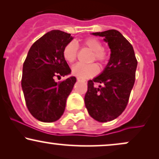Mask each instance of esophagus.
<instances>
[{
  "label": "esophagus",
  "mask_w": 159,
  "mask_h": 159,
  "mask_svg": "<svg viewBox=\"0 0 159 159\" xmlns=\"http://www.w3.org/2000/svg\"><path fill=\"white\" fill-rule=\"evenodd\" d=\"M77 81H82V80H81V78H77Z\"/></svg>",
  "instance_id": "34e87169"
}]
</instances>
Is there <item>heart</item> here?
Here are the masks:
<instances>
[{
	"instance_id": "obj_1",
	"label": "heart",
	"mask_w": 159,
	"mask_h": 159,
	"mask_svg": "<svg viewBox=\"0 0 159 159\" xmlns=\"http://www.w3.org/2000/svg\"><path fill=\"white\" fill-rule=\"evenodd\" d=\"M84 47H87L93 52L91 61H97L101 66H104L107 62L109 54L107 51L103 48L102 43L98 38L88 37L82 41ZM78 45L75 42L70 41L63 49V57L69 63H72L76 60L78 56ZM99 71L98 65L95 64H85L78 63L72 68V75L81 79H87L95 76Z\"/></svg>"
}]
</instances>
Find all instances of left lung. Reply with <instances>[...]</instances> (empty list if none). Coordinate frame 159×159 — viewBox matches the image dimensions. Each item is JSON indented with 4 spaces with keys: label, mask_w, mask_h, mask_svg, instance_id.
<instances>
[{
    "label": "left lung",
    "mask_w": 159,
    "mask_h": 159,
    "mask_svg": "<svg viewBox=\"0 0 159 159\" xmlns=\"http://www.w3.org/2000/svg\"><path fill=\"white\" fill-rule=\"evenodd\" d=\"M104 37L111 49L110 61L100 75L87 83L84 102L92 118L100 122L114 120L129 101L138 61L131 43L118 30L93 33ZM100 83L98 88L94 85Z\"/></svg>",
    "instance_id": "1"
}]
</instances>
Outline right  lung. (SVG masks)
<instances>
[{
  "label": "right lung",
  "mask_w": 159,
  "mask_h": 159,
  "mask_svg": "<svg viewBox=\"0 0 159 159\" xmlns=\"http://www.w3.org/2000/svg\"><path fill=\"white\" fill-rule=\"evenodd\" d=\"M70 34L52 30L37 40L23 65L21 87L26 107L38 121L53 122L61 117L75 77L55 81V77L70 73L63 49L72 40Z\"/></svg>",
  "instance_id": "add662e5"
}]
</instances>
